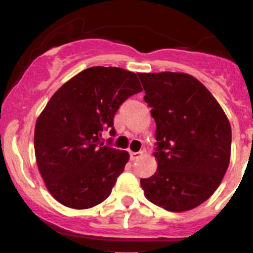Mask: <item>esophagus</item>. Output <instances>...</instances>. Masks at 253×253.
Instances as JSON below:
<instances>
[{
  "label": "esophagus",
  "mask_w": 253,
  "mask_h": 253,
  "mask_svg": "<svg viewBox=\"0 0 253 253\" xmlns=\"http://www.w3.org/2000/svg\"><path fill=\"white\" fill-rule=\"evenodd\" d=\"M141 155H143V152H130L129 153L130 161H135V159H138Z\"/></svg>",
  "instance_id": "esophagus-1"
}]
</instances>
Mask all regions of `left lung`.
Here are the masks:
<instances>
[{"label":"left lung","mask_w":253,"mask_h":253,"mask_svg":"<svg viewBox=\"0 0 253 253\" xmlns=\"http://www.w3.org/2000/svg\"><path fill=\"white\" fill-rule=\"evenodd\" d=\"M156 121L158 163L141 178L146 199L170 211L197 207L213 195L231 158V125L210 90L182 72L138 74Z\"/></svg>","instance_id":"1"}]
</instances>
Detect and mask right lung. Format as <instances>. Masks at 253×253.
<instances>
[{
	"instance_id": "add662e5",
	"label": "right lung",
	"mask_w": 253,
	"mask_h": 253,
	"mask_svg": "<svg viewBox=\"0 0 253 253\" xmlns=\"http://www.w3.org/2000/svg\"><path fill=\"white\" fill-rule=\"evenodd\" d=\"M141 91L134 72L92 66L64 83L38 118L34 151L40 175L58 202L86 210L103 202L129 159L127 151L101 143L115 135L114 115Z\"/></svg>"
}]
</instances>
